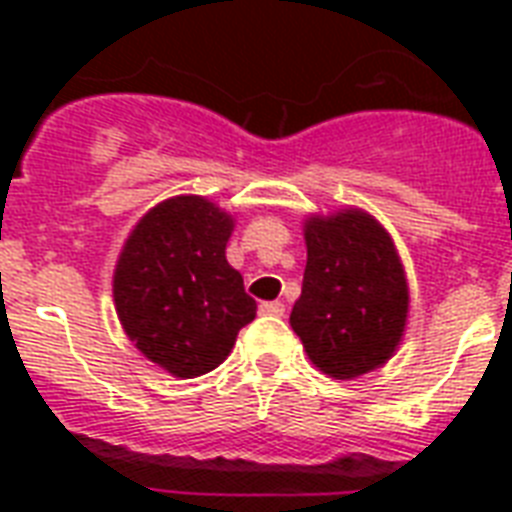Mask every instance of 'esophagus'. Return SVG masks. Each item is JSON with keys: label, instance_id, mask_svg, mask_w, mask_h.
<instances>
[{"label": "esophagus", "instance_id": "1", "mask_svg": "<svg viewBox=\"0 0 512 512\" xmlns=\"http://www.w3.org/2000/svg\"><path fill=\"white\" fill-rule=\"evenodd\" d=\"M284 303L281 300H271V303H263L260 305V313H265V316H284Z\"/></svg>", "mask_w": 512, "mask_h": 512}]
</instances>
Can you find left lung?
<instances>
[{"instance_id":"1","label":"left lung","mask_w":512,"mask_h":512,"mask_svg":"<svg viewBox=\"0 0 512 512\" xmlns=\"http://www.w3.org/2000/svg\"><path fill=\"white\" fill-rule=\"evenodd\" d=\"M303 292L289 324L321 372L356 380L396 353L409 319V284L390 233L358 207L308 215Z\"/></svg>"}]
</instances>
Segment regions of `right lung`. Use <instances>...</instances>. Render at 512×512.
Here are the masks:
<instances>
[{
    "instance_id": "obj_1",
    "label": "right lung",
    "mask_w": 512,
    "mask_h": 512,
    "mask_svg": "<svg viewBox=\"0 0 512 512\" xmlns=\"http://www.w3.org/2000/svg\"><path fill=\"white\" fill-rule=\"evenodd\" d=\"M233 215L204 196L159 201L124 241L114 268V305L135 348L180 380L212 372L257 303L225 260Z\"/></svg>"
}]
</instances>
